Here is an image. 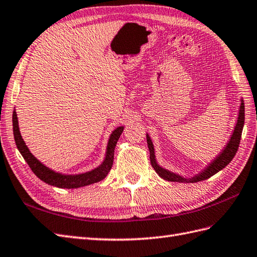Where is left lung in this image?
Masks as SVG:
<instances>
[{
	"mask_svg": "<svg viewBox=\"0 0 257 257\" xmlns=\"http://www.w3.org/2000/svg\"><path fill=\"white\" fill-rule=\"evenodd\" d=\"M243 124H244V103L243 101L241 102V106H240V111H239V118H238V122H236V126L234 128V131L232 134L231 139H230L228 146L226 149L222 151V153L217 157L213 163L204 170L203 173H201L199 176L193 177L192 179H185L182 177L175 175L170 172H167L164 168L160 167L157 165L155 162V156H154V148H153V143L151 141L150 137L147 136V141H148V147L150 150V161L151 164H152L153 168L155 169V172L159 174L162 178L168 181H174V182H197V181H202L210 178V177L214 176L216 173H218L219 170L222 168H225L228 164L232 161L234 157L236 151L239 149L240 146V140H241V135H242V129H243Z\"/></svg>",
	"mask_w": 257,
	"mask_h": 257,
	"instance_id": "left-lung-1",
	"label": "left lung"
}]
</instances>
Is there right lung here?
I'll list each match as a JSON object with an SVG mask.
<instances>
[{
  "instance_id": "1",
  "label": "right lung",
  "mask_w": 257,
  "mask_h": 257,
  "mask_svg": "<svg viewBox=\"0 0 257 257\" xmlns=\"http://www.w3.org/2000/svg\"><path fill=\"white\" fill-rule=\"evenodd\" d=\"M13 131H14V139L16 142L17 149L23 155L25 161L27 162L30 169L34 172V174L39 179H41L45 183H48V185L54 186L57 188L75 189L88 186L94 182H98L103 180L105 177L107 176L111 166H113L115 147L121 133L123 131V127H118L116 130L113 131V134H111L107 147L106 159H105L102 165L98 168L92 170V172L76 176H63L54 173L53 170H50L48 167L42 165V164L29 152L28 148L26 147V144L21 136V133H19L17 115L15 110L13 111Z\"/></svg>"
}]
</instances>
